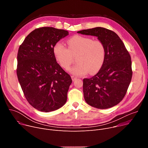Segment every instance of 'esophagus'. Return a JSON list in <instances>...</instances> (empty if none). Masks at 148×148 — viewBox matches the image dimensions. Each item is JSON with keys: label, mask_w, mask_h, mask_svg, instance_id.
<instances>
[{"label": "esophagus", "mask_w": 148, "mask_h": 148, "mask_svg": "<svg viewBox=\"0 0 148 148\" xmlns=\"http://www.w3.org/2000/svg\"><path fill=\"white\" fill-rule=\"evenodd\" d=\"M71 78H72V79H73V81H75L77 78V77H75V76H74V75H72L71 76Z\"/></svg>", "instance_id": "1"}]
</instances>
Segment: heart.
<instances>
[{
    "instance_id": "obj_1",
    "label": "heart",
    "mask_w": 148,
    "mask_h": 148,
    "mask_svg": "<svg viewBox=\"0 0 148 148\" xmlns=\"http://www.w3.org/2000/svg\"><path fill=\"white\" fill-rule=\"evenodd\" d=\"M69 49L60 42L53 47V53L58 64L67 69L72 62V56L77 55L78 63L69 69L73 75L81 76L88 73L92 74L102 67L105 58V47L102 41L75 35L67 40Z\"/></svg>"
}]
</instances>
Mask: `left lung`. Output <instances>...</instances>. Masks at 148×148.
Listing matches in <instances>:
<instances>
[{
  "label": "left lung",
  "instance_id": "obj_1",
  "mask_svg": "<svg viewBox=\"0 0 148 148\" xmlns=\"http://www.w3.org/2000/svg\"><path fill=\"white\" fill-rule=\"evenodd\" d=\"M98 37L105 47V58L98 73L83 79L84 97L91 106L107 109L119 103L125 97L132 76L131 56L114 32L97 27L77 32Z\"/></svg>",
  "mask_w": 148,
  "mask_h": 148
}]
</instances>
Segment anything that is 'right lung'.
<instances>
[{"label":"right lung","instance_id":"right-lung-1","mask_svg":"<svg viewBox=\"0 0 148 148\" xmlns=\"http://www.w3.org/2000/svg\"><path fill=\"white\" fill-rule=\"evenodd\" d=\"M69 34L64 30L40 27L32 32L19 47L18 82L27 101L40 111L57 110L67 101L72 79L56 61L53 47Z\"/></svg>","mask_w":148,"mask_h":148}]
</instances>
